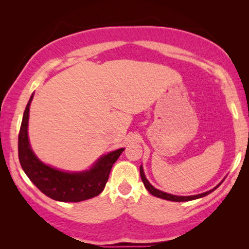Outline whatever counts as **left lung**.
<instances>
[{
	"label": "left lung",
	"mask_w": 249,
	"mask_h": 249,
	"mask_svg": "<svg viewBox=\"0 0 249 249\" xmlns=\"http://www.w3.org/2000/svg\"><path fill=\"white\" fill-rule=\"evenodd\" d=\"M140 172H141V178L142 180V182H144L145 188L147 189V190H148V192L150 193V195H153V196H157V197H160V199L168 200V201H174V202H187V201L200 199V197H203L205 196L210 195L211 192H213L214 190H215V189H217L218 187H220L221 183L223 182V181H224V179H223L221 182L216 185V187H214L213 189H211L210 191H206L204 193H200V195H196V196H175V195H170V193H166V192H163V191H160V190H158V189H156L155 187H153V185L150 184L149 181L147 180V178H146L144 169H142V166H141V168H140Z\"/></svg>",
	"instance_id": "left-lung-1"
}]
</instances>
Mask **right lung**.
<instances>
[{"instance_id": "right-lung-1", "label": "right lung", "mask_w": 249, "mask_h": 249, "mask_svg": "<svg viewBox=\"0 0 249 249\" xmlns=\"http://www.w3.org/2000/svg\"><path fill=\"white\" fill-rule=\"evenodd\" d=\"M34 93L25 108L18 134V159L29 180L50 199L60 202H80L99 196L104 190L109 171L124 148L101 156L90 169L65 171L48 166L34 154L28 140L29 107Z\"/></svg>"}]
</instances>
